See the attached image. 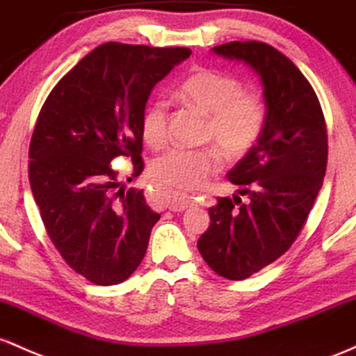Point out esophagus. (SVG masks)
Masks as SVG:
<instances>
[{"label": "esophagus", "mask_w": 356, "mask_h": 356, "mask_svg": "<svg viewBox=\"0 0 356 356\" xmlns=\"http://www.w3.org/2000/svg\"><path fill=\"white\" fill-rule=\"evenodd\" d=\"M191 207H195V200L191 198H173L168 203V209L171 211H183L191 209Z\"/></svg>", "instance_id": "obj_1"}]
</instances>
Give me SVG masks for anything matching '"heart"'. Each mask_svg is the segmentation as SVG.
<instances>
[{
    "label": "heart",
    "mask_w": 356,
    "mask_h": 356,
    "mask_svg": "<svg viewBox=\"0 0 356 356\" xmlns=\"http://www.w3.org/2000/svg\"><path fill=\"white\" fill-rule=\"evenodd\" d=\"M186 106L207 114L203 139L213 143L227 159H241L257 146L269 119V104L259 92L245 90L238 77L227 72L202 69L188 75L177 89ZM168 106L151 101L141 114V136L151 149L168 141ZM216 147L166 151L151 165L154 181L175 197L193 193L213 177L222 165Z\"/></svg>",
    "instance_id": "obj_1"
}]
</instances>
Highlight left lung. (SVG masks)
<instances>
[{
  "label": "left lung",
  "instance_id": "8db88e82",
  "mask_svg": "<svg viewBox=\"0 0 356 356\" xmlns=\"http://www.w3.org/2000/svg\"><path fill=\"white\" fill-rule=\"evenodd\" d=\"M213 51L249 63L269 104L261 141L227 175L249 202L217 198L198 241L215 273L242 281L277 261L305 229L328 165V131L316 92L284 54L257 40L223 43Z\"/></svg>",
  "mask_w": 356,
  "mask_h": 356
}]
</instances>
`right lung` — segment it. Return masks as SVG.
Instances as JSON below:
<instances>
[{
  "label": "right lung",
  "mask_w": 356,
  "mask_h": 356,
  "mask_svg": "<svg viewBox=\"0 0 356 356\" xmlns=\"http://www.w3.org/2000/svg\"><path fill=\"white\" fill-rule=\"evenodd\" d=\"M190 49L107 42L67 72L43 102L28 178L51 243L70 269L97 286L126 281L145 257L161 215L143 190L121 186L115 158L143 163L141 114L156 83Z\"/></svg>",
  "instance_id": "add662e5"
}]
</instances>
